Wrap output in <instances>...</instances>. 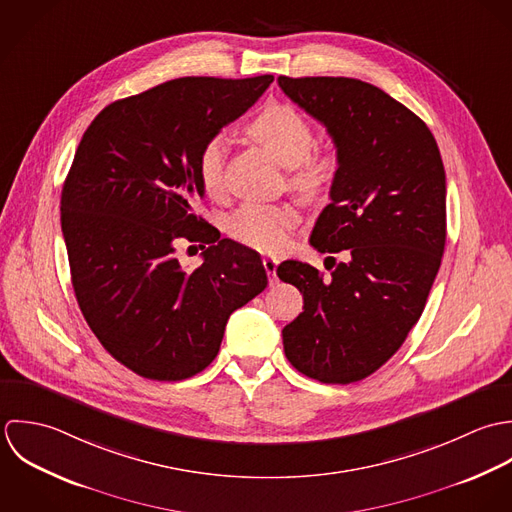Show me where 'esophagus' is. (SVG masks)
I'll list each match as a JSON object with an SVG mask.
<instances>
[{"instance_id": "obj_1", "label": "esophagus", "mask_w": 512, "mask_h": 512, "mask_svg": "<svg viewBox=\"0 0 512 512\" xmlns=\"http://www.w3.org/2000/svg\"><path fill=\"white\" fill-rule=\"evenodd\" d=\"M277 265H279V261L275 257H265L263 259V267H265V271L269 275V283L271 285L277 283Z\"/></svg>"}]
</instances>
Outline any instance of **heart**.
<instances>
[{
	"mask_svg": "<svg viewBox=\"0 0 512 512\" xmlns=\"http://www.w3.org/2000/svg\"><path fill=\"white\" fill-rule=\"evenodd\" d=\"M247 134L261 144L281 166L291 168V186L307 198H318L330 190L338 172L336 148L310 152L314 132L307 118L287 104H269L247 124ZM225 142L207 140L198 156V176L209 196L223 192ZM301 215L291 204H245L227 221V233L241 245L257 251H281Z\"/></svg>",
	"mask_w": 512,
	"mask_h": 512,
	"instance_id": "1",
	"label": "heart"
}]
</instances>
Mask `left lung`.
<instances>
[{"label":"left lung","mask_w":512,"mask_h":512,"mask_svg":"<svg viewBox=\"0 0 512 512\" xmlns=\"http://www.w3.org/2000/svg\"><path fill=\"white\" fill-rule=\"evenodd\" d=\"M322 122L340 156L330 204L310 245L342 253L328 277L301 261L277 267L303 293L283 328L289 362L324 384L364 380L419 320L445 249V170L427 124L382 89L348 77H279Z\"/></svg>","instance_id":"left-lung-1"}]
</instances>
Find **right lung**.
Instances as JSON below:
<instances>
[{"label": "right lung", "mask_w": 512, "mask_h": 512, "mask_svg": "<svg viewBox=\"0 0 512 512\" xmlns=\"http://www.w3.org/2000/svg\"><path fill=\"white\" fill-rule=\"evenodd\" d=\"M273 83L184 77L104 106L75 152L61 229L81 312L104 350L142 378L178 382L207 368L227 318L267 287L259 253L194 213L198 156ZM180 238L207 242L181 269ZM202 247V245H200Z\"/></svg>", "instance_id": "1"}]
</instances>
